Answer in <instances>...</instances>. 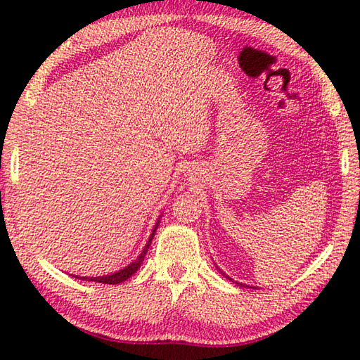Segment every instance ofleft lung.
<instances>
[{"instance_id":"obj_1","label":"left lung","mask_w":360,"mask_h":360,"mask_svg":"<svg viewBox=\"0 0 360 360\" xmlns=\"http://www.w3.org/2000/svg\"><path fill=\"white\" fill-rule=\"evenodd\" d=\"M219 271H221V270H219ZM221 273H222V275H224L225 278H227V279H229V281H231V283H233V279H231L230 276H227V275H225V273H224V271H221ZM235 284H238V285H240V288H251V285H248V284H243V283H236V281H235ZM251 289H255V288H251Z\"/></svg>"}]
</instances>
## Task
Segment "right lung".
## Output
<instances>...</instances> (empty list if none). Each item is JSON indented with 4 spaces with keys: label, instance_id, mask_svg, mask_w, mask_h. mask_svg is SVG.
Instances as JSON below:
<instances>
[{
    "label": "right lung",
    "instance_id": "1",
    "mask_svg": "<svg viewBox=\"0 0 360 360\" xmlns=\"http://www.w3.org/2000/svg\"><path fill=\"white\" fill-rule=\"evenodd\" d=\"M158 224H160V217H158L155 227H154V230H152V233L149 236L148 243H146V246H144V249L141 251V254H139L138 257L131 262V264H129L127 266L122 268V270L115 271V273H109V275L95 276V278L94 276L92 278H89V276H75V275H71V276H75L77 279H85V281H95V283H103V284H119V283L127 281V279H129L131 275H135V273L138 271V268L141 266L143 260L146 257V254H148V251H149V246H150V243H152V238H154Z\"/></svg>",
    "mask_w": 360,
    "mask_h": 360
}]
</instances>
